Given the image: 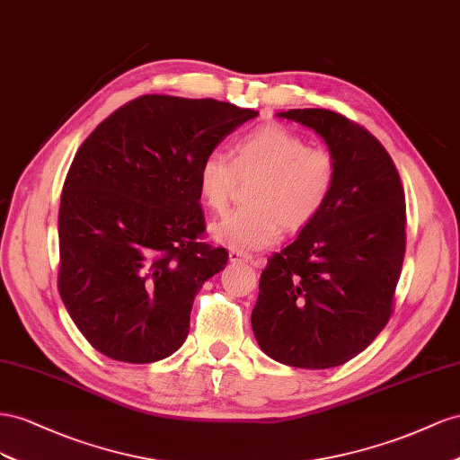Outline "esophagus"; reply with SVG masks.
<instances>
[{
	"label": "esophagus",
	"instance_id": "esophagus-1",
	"mask_svg": "<svg viewBox=\"0 0 460 460\" xmlns=\"http://www.w3.org/2000/svg\"><path fill=\"white\" fill-rule=\"evenodd\" d=\"M229 261H233V264H251L254 268H261V264H264V260H261V258H254L252 254L239 251V248H231Z\"/></svg>",
	"mask_w": 460,
	"mask_h": 460
}]
</instances>
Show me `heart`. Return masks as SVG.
I'll list each match as a JSON object with an SVG mask.
<instances>
[{"mask_svg": "<svg viewBox=\"0 0 460 460\" xmlns=\"http://www.w3.org/2000/svg\"><path fill=\"white\" fill-rule=\"evenodd\" d=\"M257 177L248 185L246 200L212 227L214 239L231 248L270 246L283 227H308L330 202L337 182L335 157L323 148H308L295 130L278 123L244 133L233 155L208 152L196 172L200 199L219 214L227 208L239 177Z\"/></svg>", "mask_w": 460, "mask_h": 460, "instance_id": "b5f03b06", "label": "heart"}]
</instances>
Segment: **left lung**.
I'll use <instances>...</instances> for the list:
<instances>
[{"label":"left lung","instance_id":"obj_1","mask_svg":"<svg viewBox=\"0 0 460 460\" xmlns=\"http://www.w3.org/2000/svg\"><path fill=\"white\" fill-rule=\"evenodd\" d=\"M278 115L325 140L337 182L323 212L268 260L252 332L270 358L325 370L360 354L391 318L406 246L404 190L387 150L345 115Z\"/></svg>","mask_w":460,"mask_h":460}]
</instances>
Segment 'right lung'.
<instances>
[{
  "label": "right lung",
  "mask_w": 460,
  "mask_h": 460,
  "mask_svg": "<svg viewBox=\"0 0 460 460\" xmlns=\"http://www.w3.org/2000/svg\"><path fill=\"white\" fill-rule=\"evenodd\" d=\"M256 115L212 98L146 94L81 144L61 192L58 287L102 354L148 364L185 343L196 293L229 258L199 241L196 172Z\"/></svg>",
  "instance_id": "obj_1"
}]
</instances>
